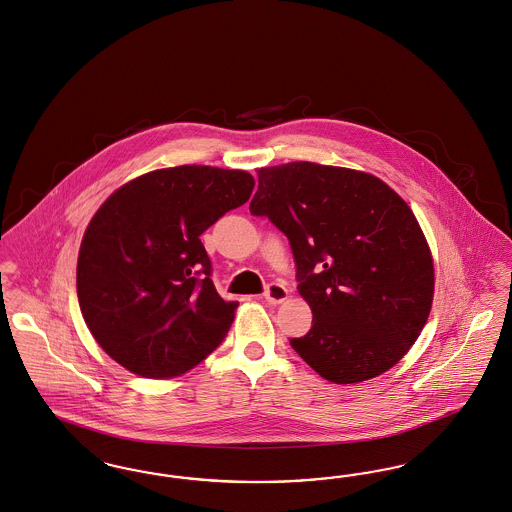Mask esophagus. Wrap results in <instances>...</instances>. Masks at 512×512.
Here are the masks:
<instances>
[{"instance_id":"esophagus-1","label":"esophagus","mask_w":512,"mask_h":512,"mask_svg":"<svg viewBox=\"0 0 512 512\" xmlns=\"http://www.w3.org/2000/svg\"><path fill=\"white\" fill-rule=\"evenodd\" d=\"M265 299L270 305H280L287 299V287L282 284H268L265 289Z\"/></svg>"}]
</instances>
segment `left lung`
Returning <instances> with one entry per match:
<instances>
[{"label":"left lung","mask_w":512,"mask_h":512,"mask_svg":"<svg viewBox=\"0 0 512 512\" xmlns=\"http://www.w3.org/2000/svg\"><path fill=\"white\" fill-rule=\"evenodd\" d=\"M249 204L282 230L312 328L289 345L337 385L392 368L427 324L434 265L409 205L381 179L291 162L259 169Z\"/></svg>","instance_id":"left-lung-1"}]
</instances>
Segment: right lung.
<instances>
[{
    "mask_svg": "<svg viewBox=\"0 0 512 512\" xmlns=\"http://www.w3.org/2000/svg\"><path fill=\"white\" fill-rule=\"evenodd\" d=\"M253 186L240 169L179 165L123 184L99 207L76 286L83 320L110 358L167 379L223 343L238 301L217 293L200 236L246 204Z\"/></svg>",
    "mask_w": 512,
    "mask_h": 512,
    "instance_id": "obj_1",
    "label": "right lung"
}]
</instances>
